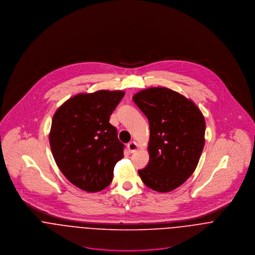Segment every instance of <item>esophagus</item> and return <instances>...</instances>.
Wrapping results in <instances>:
<instances>
[{
    "mask_svg": "<svg viewBox=\"0 0 255 255\" xmlns=\"http://www.w3.org/2000/svg\"><path fill=\"white\" fill-rule=\"evenodd\" d=\"M137 148H138V145H137V143L135 141H131V142H129L128 144V150L129 153L135 152L137 150Z\"/></svg>",
    "mask_w": 255,
    "mask_h": 255,
    "instance_id": "1",
    "label": "esophagus"
}]
</instances>
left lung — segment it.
I'll use <instances>...</instances> for the list:
<instances>
[{
  "mask_svg": "<svg viewBox=\"0 0 255 255\" xmlns=\"http://www.w3.org/2000/svg\"><path fill=\"white\" fill-rule=\"evenodd\" d=\"M149 122V162L138 171L149 188L168 192L194 172L205 139V120L197 106L165 87L147 88L132 97Z\"/></svg>",
  "mask_w": 255,
  "mask_h": 255,
  "instance_id": "obj_1",
  "label": "left lung"
}]
</instances>
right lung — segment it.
I'll return each mask as SVG.
<instances>
[{
    "label": "right lung",
    "mask_w": 255,
    "mask_h": 255,
    "mask_svg": "<svg viewBox=\"0 0 255 255\" xmlns=\"http://www.w3.org/2000/svg\"><path fill=\"white\" fill-rule=\"evenodd\" d=\"M124 91L100 90L78 94L56 111L49 140L54 159L64 176L82 190L97 192L113 180L115 165L124 157L110 116Z\"/></svg>",
    "instance_id": "obj_1"
}]
</instances>
